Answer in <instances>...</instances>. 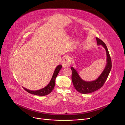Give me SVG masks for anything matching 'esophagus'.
<instances>
[{"mask_svg":"<svg viewBox=\"0 0 125 125\" xmlns=\"http://www.w3.org/2000/svg\"><path fill=\"white\" fill-rule=\"evenodd\" d=\"M70 61L69 60V58L68 56H65L64 58L63 59V60L62 62V65L63 68H66L68 66H69L70 65Z\"/></svg>","mask_w":125,"mask_h":125,"instance_id":"34e87169","label":"esophagus"}]
</instances>
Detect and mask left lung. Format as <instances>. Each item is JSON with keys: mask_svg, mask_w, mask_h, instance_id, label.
I'll return each mask as SVG.
<instances>
[{"mask_svg": "<svg viewBox=\"0 0 125 125\" xmlns=\"http://www.w3.org/2000/svg\"><path fill=\"white\" fill-rule=\"evenodd\" d=\"M96 38L97 41V44L98 45H102V47L106 51L107 56V63L106 64L105 67L100 75L96 80L91 82L84 81L78 75L75 69H74L73 67H71V69L72 70L71 78L73 86L78 92L84 94L92 93L93 92H95L101 88L107 80L111 70V66H112L111 58L106 44L100 39L98 38V37H96Z\"/></svg>", "mask_w": 125, "mask_h": 125, "instance_id": "left-lung-1", "label": "left lung"}]
</instances>
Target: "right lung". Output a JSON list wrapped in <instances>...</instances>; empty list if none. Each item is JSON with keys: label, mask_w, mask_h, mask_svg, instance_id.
Wrapping results in <instances>:
<instances>
[{"label": "right lung", "mask_w": 125, "mask_h": 125, "mask_svg": "<svg viewBox=\"0 0 125 125\" xmlns=\"http://www.w3.org/2000/svg\"><path fill=\"white\" fill-rule=\"evenodd\" d=\"M62 68V66L61 65H59L56 67L54 72L53 75L52 76V77L51 78V80L50 81V82L47 85V86L45 87L44 88L38 90H30L27 89H26L24 87H23L24 89L28 92L29 93L33 94L35 95H37V96H45L47 95L50 93H51V92L52 91V90L54 89L55 85V80L56 78L58 75V73L60 71V70Z\"/></svg>", "instance_id": "right-lung-1"}]
</instances>
